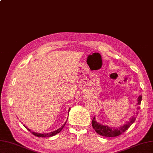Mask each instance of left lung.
Returning a JSON list of instances; mask_svg holds the SVG:
<instances>
[{"label": "left lung", "mask_w": 153, "mask_h": 153, "mask_svg": "<svg viewBox=\"0 0 153 153\" xmlns=\"http://www.w3.org/2000/svg\"><path fill=\"white\" fill-rule=\"evenodd\" d=\"M141 99L142 97L141 96H140L137 98V103L136 104L137 111L136 113H134V115L130 117L129 121L126 122V123L123 124L122 125H120L118 127H110L108 125H102V124L97 122L95 117H94L93 120H92V126H93V128L95 130L96 132L101 135L102 136L109 137L118 136L122 133L125 132L126 130L129 128V127L132 125L135 120H136V117L138 115V110L140 109V105L141 104Z\"/></svg>", "instance_id": "left-lung-1"}]
</instances>
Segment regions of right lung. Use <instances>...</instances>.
Here are the masks:
<instances>
[{
    "label": "right lung",
    "instance_id": "right-lung-1",
    "mask_svg": "<svg viewBox=\"0 0 153 153\" xmlns=\"http://www.w3.org/2000/svg\"><path fill=\"white\" fill-rule=\"evenodd\" d=\"M70 109L69 108V110L68 111H70ZM68 119V118H67ZM67 121V120H66ZM66 121L65 122V123L64 124V125L60 127V128H58L57 130H55V131H53V132H49V133H47V134H40V133H36V132H32V131L28 128H27V126H25V127L28 130V131H30V132L33 134V135H34V136H37V137H51V136H55V135H56V134H58V133H59L60 131H61L62 130V128H64V126H65V125H66Z\"/></svg>",
    "mask_w": 153,
    "mask_h": 153
}]
</instances>
